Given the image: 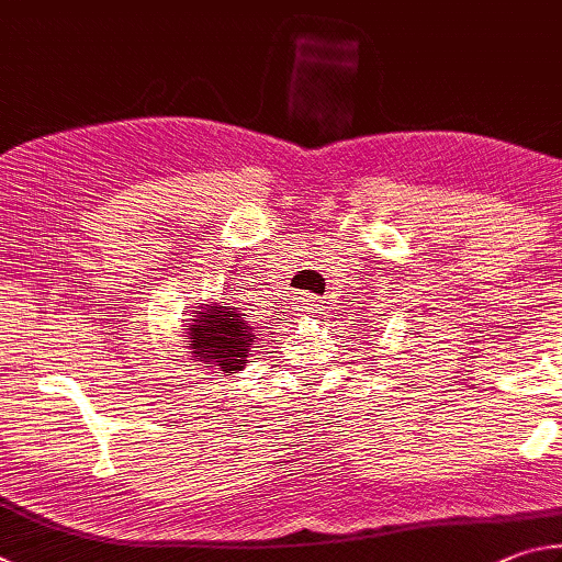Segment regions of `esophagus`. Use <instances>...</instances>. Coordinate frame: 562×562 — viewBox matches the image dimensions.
Masks as SVG:
<instances>
[{
	"label": "esophagus",
	"instance_id": "1",
	"mask_svg": "<svg viewBox=\"0 0 562 562\" xmlns=\"http://www.w3.org/2000/svg\"><path fill=\"white\" fill-rule=\"evenodd\" d=\"M318 306H321L318 296H311V293H303V296L299 299V311H303V313H316Z\"/></svg>",
	"mask_w": 562,
	"mask_h": 562
}]
</instances>
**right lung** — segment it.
<instances>
[{"mask_svg": "<svg viewBox=\"0 0 562 562\" xmlns=\"http://www.w3.org/2000/svg\"><path fill=\"white\" fill-rule=\"evenodd\" d=\"M182 330L190 360L222 372L241 370L256 342L251 323L244 321L239 308L226 301L202 303Z\"/></svg>", "mask_w": 562, "mask_h": 562, "instance_id": "1", "label": "right lung"}]
</instances>
